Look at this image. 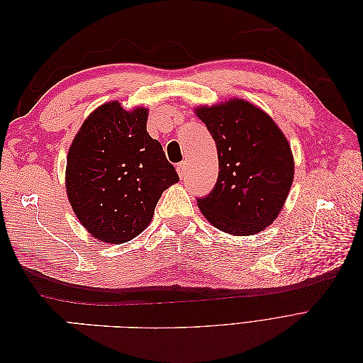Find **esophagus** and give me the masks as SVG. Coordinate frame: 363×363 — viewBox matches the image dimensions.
I'll return each instance as SVG.
<instances>
[{
    "label": "esophagus",
    "instance_id": "obj_1",
    "mask_svg": "<svg viewBox=\"0 0 363 363\" xmlns=\"http://www.w3.org/2000/svg\"><path fill=\"white\" fill-rule=\"evenodd\" d=\"M186 168H188V162H186V160H183V162H180V163L177 164V172H179V175H180L182 179H183V175H184Z\"/></svg>",
    "mask_w": 363,
    "mask_h": 363
}]
</instances>
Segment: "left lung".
<instances>
[{
	"instance_id": "1",
	"label": "left lung",
	"mask_w": 363,
	"mask_h": 363,
	"mask_svg": "<svg viewBox=\"0 0 363 363\" xmlns=\"http://www.w3.org/2000/svg\"><path fill=\"white\" fill-rule=\"evenodd\" d=\"M216 144L219 172L211 194L196 199L221 232L250 236L272 224L294 180L288 139L259 107L230 100L195 111Z\"/></svg>"
}]
</instances>
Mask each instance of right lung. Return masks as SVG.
<instances>
[{"instance_id": "obj_1", "label": "right lung", "mask_w": 363, "mask_h": 363, "mask_svg": "<svg viewBox=\"0 0 363 363\" xmlns=\"http://www.w3.org/2000/svg\"><path fill=\"white\" fill-rule=\"evenodd\" d=\"M148 111L100 106L75 135L67 192L75 216L98 240L123 244L151 223L163 191L179 182L160 142L147 133Z\"/></svg>"}]
</instances>
